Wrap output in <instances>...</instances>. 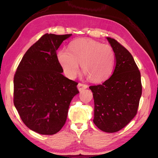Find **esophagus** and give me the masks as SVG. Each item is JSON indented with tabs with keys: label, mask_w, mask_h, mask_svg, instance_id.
I'll return each instance as SVG.
<instances>
[{
	"label": "esophagus",
	"mask_w": 158,
	"mask_h": 158,
	"mask_svg": "<svg viewBox=\"0 0 158 158\" xmlns=\"http://www.w3.org/2000/svg\"><path fill=\"white\" fill-rule=\"evenodd\" d=\"M88 88V85L86 84H82V83H79L78 84V90L80 91H82L84 89H86Z\"/></svg>",
	"instance_id": "1"
}]
</instances>
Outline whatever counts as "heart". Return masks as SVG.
Here are the masks:
<instances>
[{
  "label": "heart",
  "mask_w": 158,
  "mask_h": 158,
  "mask_svg": "<svg viewBox=\"0 0 158 158\" xmlns=\"http://www.w3.org/2000/svg\"><path fill=\"white\" fill-rule=\"evenodd\" d=\"M57 59L65 74L74 78L81 69L92 82H101L111 75L114 63L112 47L90 39H78L70 43L69 50L60 49Z\"/></svg>",
  "instance_id": "1"
}]
</instances>
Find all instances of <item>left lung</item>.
I'll list each match as a JSON object with an SVG mask.
<instances>
[{
    "label": "left lung",
    "mask_w": 158,
    "mask_h": 158,
    "mask_svg": "<svg viewBox=\"0 0 158 158\" xmlns=\"http://www.w3.org/2000/svg\"><path fill=\"white\" fill-rule=\"evenodd\" d=\"M107 40L115 55V67L108 80L89 88L94 99V124L101 131L112 133L135 117L142 88L140 73L130 52L114 39Z\"/></svg>",
    "instance_id": "obj_1"
}]
</instances>
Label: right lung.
Here are the masks:
<instances>
[{"label":"right lung","instance_id":"right-lung-1","mask_svg":"<svg viewBox=\"0 0 158 158\" xmlns=\"http://www.w3.org/2000/svg\"><path fill=\"white\" fill-rule=\"evenodd\" d=\"M71 35H43L26 51L14 74V106L23 123L41 135H55L63 128L71 100L79 93L78 83L62 74L56 55Z\"/></svg>","mask_w":158,"mask_h":158}]
</instances>
